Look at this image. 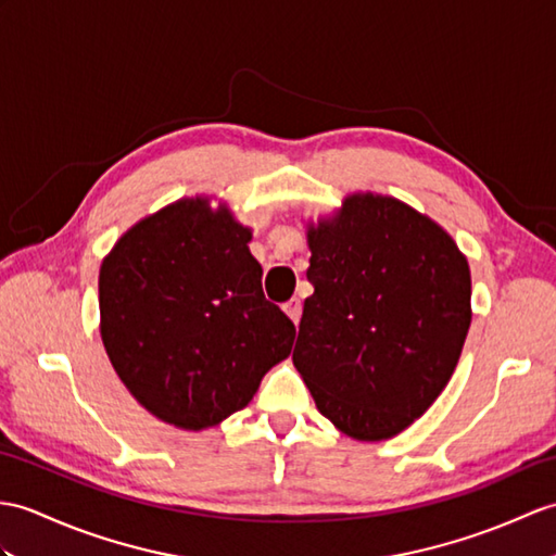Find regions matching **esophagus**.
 Segmentation results:
<instances>
[{"mask_svg":"<svg viewBox=\"0 0 556 556\" xmlns=\"http://www.w3.org/2000/svg\"><path fill=\"white\" fill-rule=\"evenodd\" d=\"M283 313H287L295 325H299L301 321V313H303V305H301V301L299 299H291L289 303H283Z\"/></svg>","mask_w":556,"mask_h":556,"instance_id":"obj_1","label":"esophagus"}]
</instances>
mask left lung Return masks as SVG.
<instances>
[{
	"mask_svg": "<svg viewBox=\"0 0 556 556\" xmlns=\"http://www.w3.org/2000/svg\"><path fill=\"white\" fill-rule=\"evenodd\" d=\"M293 365L317 409L355 441H386L443 393L471 325V273L447 231L407 203L353 193L307 225Z\"/></svg>",
	"mask_w": 556,
	"mask_h": 556,
	"instance_id": "obj_1",
	"label": "left lung"
}]
</instances>
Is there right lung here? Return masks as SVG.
Instances as JSON below:
<instances>
[{
    "instance_id": "obj_1",
    "label": "right lung",
    "mask_w": 556,
    "mask_h": 556,
    "mask_svg": "<svg viewBox=\"0 0 556 556\" xmlns=\"http://www.w3.org/2000/svg\"><path fill=\"white\" fill-rule=\"evenodd\" d=\"M251 229L182 199L127 229L99 269L101 341L127 391L185 431L247 407L295 327L263 293Z\"/></svg>"
}]
</instances>
